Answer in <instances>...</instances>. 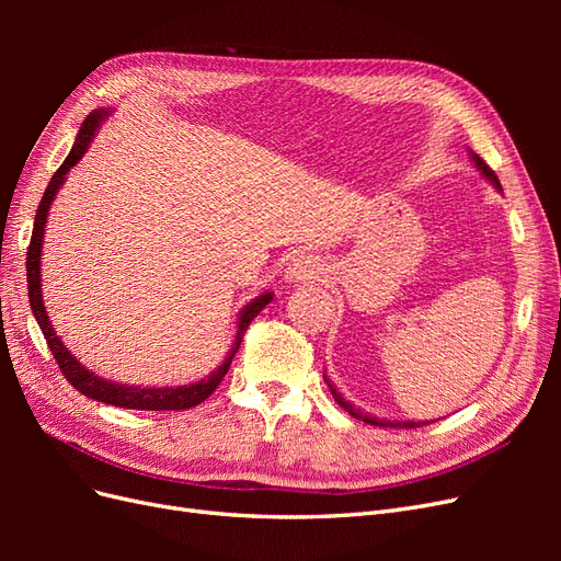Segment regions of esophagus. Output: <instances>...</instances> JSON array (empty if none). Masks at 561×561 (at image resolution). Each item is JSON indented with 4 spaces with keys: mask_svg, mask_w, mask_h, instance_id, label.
Instances as JSON below:
<instances>
[{
    "mask_svg": "<svg viewBox=\"0 0 561 561\" xmlns=\"http://www.w3.org/2000/svg\"><path fill=\"white\" fill-rule=\"evenodd\" d=\"M320 266L309 254H297V257L290 260L285 268V280L287 283H307L311 278H318Z\"/></svg>",
    "mask_w": 561,
    "mask_h": 561,
    "instance_id": "34e87169",
    "label": "esophagus"
}]
</instances>
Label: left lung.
Returning <instances> with one entry per match:
<instances>
[{
  "mask_svg": "<svg viewBox=\"0 0 561 561\" xmlns=\"http://www.w3.org/2000/svg\"><path fill=\"white\" fill-rule=\"evenodd\" d=\"M470 159H472V163H474V168H478V171L482 173V178L484 180H489L491 184H494V190L496 192H503L501 190V182H499V178H496V173L491 171V168L474 154V151H470ZM322 379H325V383H328V388L332 390V398L336 400V404L339 407H344V410L353 416V419H360V421H365V423H369V426H383V428H419V426H426V423H431V421H398V419H379V416H371V414H367V412H360V410H355V407L346 400V398H342V393H339V390L334 388V383L322 375Z\"/></svg>",
  "mask_w": 561,
  "mask_h": 561,
  "instance_id": "1",
  "label": "left lung"
}]
</instances>
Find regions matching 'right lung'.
Returning a JSON list of instances; mask_svg holds the SVG:
<instances>
[{
  "label": "right lung",
  "mask_w": 561,
  "mask_h": 561,
  "mask_svg": "<svg viewBox=\"0 0 561 561\" xmlns=\"http://www.w3.org/2000/svg\"><path fill=\"white\" fill-rule=\"evenodd\" d=\"M112 114V110H93L87 122L81 124L79 133H77V140L72 145V151L67 154V159L62 161V165L56 171V175L50 178L46 192L39 201V208L35 215V229H32V239H30V250H27V297H30V309L35 313L39 328L44 332L46 344L54 353V358L58 360V367L65 375V379L70 381L79 393H83L91 400L98 402H107L114 407H124V410H147V412H165V410H190V407L201 404L206 400L213 390L219 386V381L225 379V375L229 371V365L233 360L236 351H239L241 342H243V334L248 330L250 322L257 318V313L266 307V304L274 299V293H262L260 297L250 299L245 307L241 309L239 316V325H236V339L233 344L227 353V358L222 360L215 371L206 379L194 381V383H184V386H128V383H116L110 379L98 377L95 371H91L89 367H83L77 358L75 353L62 344V339L56 334V328L50 325V318L46 313L44 307V297H42V245H44V229H46V217L50 210V203H54L56 194L60 186L67 180V173H70V168L77 165L81 161V157L87 154L95 133L100 130L107 122V116Z\"/></svg>",
  "instance_id": "obj_1"
}]
</instances>
